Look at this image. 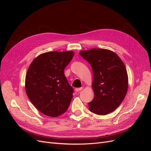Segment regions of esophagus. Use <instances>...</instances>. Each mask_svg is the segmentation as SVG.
<instances>
[{
	"mask_svg": "<svg viewBox=\"0 0 151 151\" xmlns=\"http://www.w3.org/2000/svg\"><path fill=\"white\" fill-rule=\"evenodd\" d=\"M83 89V88H77L75 89V91H76V92H79V91H81Z\"/></svg>",
	"mask_w": 151,
	"mask_h": 151,
	"instance_id": "1",
	"label": "esophagus"
}]
</instances>
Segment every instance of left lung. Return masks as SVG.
<instances>
[{
	"mask_svg": "<svg viewBox=\"0 0 151 151\" xmlns=\"http://www.w3.org/2000/svg\"><path fill=\"white\" fill-rule=\"evenodd\" d=\"M80 55L92 67V87L94 97L88 103L89 109L105 115L120 106L128 89V75L124 63L111 50L92 48L83 50Z\"/></svg>",
	"mask_w": 151,
	"mask_h": 151,
	"instance_id": "obj_1",
	"label": "left lung"
}]
</instances>
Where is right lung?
Segmentation results:
<instances>
[{
	"label": "right lung",
	"mask_w": 151,
	"mask_h": 151,
	"mask_svg": "<svg viewBox=\"0 0 151 151\" xmlns=\"http://www.w3.org/2000/svg\"><path fill=\"white\" fill-rule=\"evenodd\" d=\"M73 51L49 52L35 58L26 72V92L30 101L44 115L57 117L64 113L73 96L64 69Z\"/></svg>",
	"instance_id": "1"
}]
</instances>
